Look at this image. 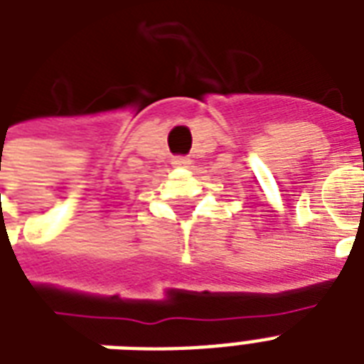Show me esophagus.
I'll list each match as a JSON object with an SVG mask.
<instances>
[{"label":"esophagus","instance_id":"obj_1","mask_svg":"<svg viewBox=\"0 0 364 364\" xmlns=\"http://www.w3.org/2000/svg\"><path fill=\"white\" fill-rule=\"evenodd\" d=\"M171 164H173V166H188V164H191V160H188L187 156H173V159H171Z\"/></svg>","mask_w":364,"mask_h":364}]
</instances>
